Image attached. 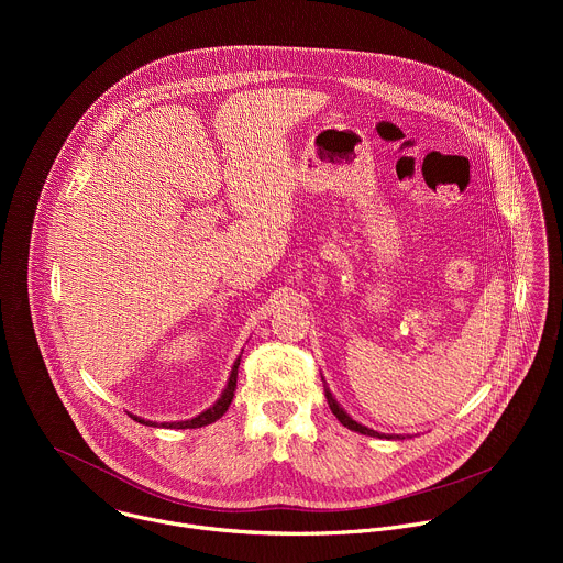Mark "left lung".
Listing matches in <instances>:
<instances>
[{
    "label": "left lung",
    "mask_w": 563,
    "mask_h": 563,
    "mask_svg": "<svg viewBox=\"0 0 563 563\" xmlns=\"http://www.w3.org/2000/svg\"><path fill=\"white\" fill-rule=\"evenodd\" d=\"M323 383H325V378H323ZM325 398H328L330 410L334 412V417H336V419H339L347 430L358 432V434H365V437H378V439H406L404 434H380V432H376V430H372V428H367V426H363V423L354 421V419H352V417L341 408V404H339V400L334 398V394L330 391L328 383H325Z\"/></svg>",
    "instance_id": "obj_1"
}]
</instances>
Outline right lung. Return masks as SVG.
<instances>
[{
  "label": "right lung",
  "mask_w": 563,
  "mask_h": 563,
  "mask_svg": "<svg viewBox=\"0 0 563 563\" xmlns=\"http://www.w3.org/2000/svg\"><path fill=\"white\" fill-rule=\"evenodd\" d=\"M238 365H240V356L233 361V367H231L229 380H227V385H224V389H222L220 398L216 400V404H213L209 410L200 412L198 417H194V419H187V421L155 423V421H146V419H142V417H135V415H131V417H133V421H137V423H144V426H153V428L163 426V428H176V430H194V428H202V426H209V423L218 421V419H220V417H222V415L229 410V406H231V398H233V391H235V380H238Z\"/></svg>",
  "instance_id": "1"
}]
</instances>
